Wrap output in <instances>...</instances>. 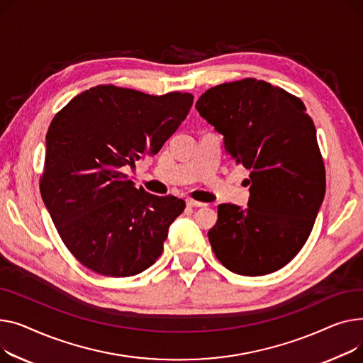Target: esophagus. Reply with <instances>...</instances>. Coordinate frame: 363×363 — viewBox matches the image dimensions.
Listing matches in <instances>:
<instances>
[{"label": "esophagus", "mask_w": 363, "mask_h": 363, "mask_svg": "<svg viewBox=\"0 0 363 363\" xmlns=\"http://www.w3.org/2000/svg\"><path fill=\"white\" fill-rule=\"evenodd\" d=\"M187 206H190V208H202V206H205V203H202V202H198V201H194V199H187Z\"/></svg>", "instance_id": "obj_1"}]
</instances>
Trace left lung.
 <instances>
[{
  "mask_svg": "<svg viewBox=\"0 0 363 363\" xmlns=\"http://www.w3.org/2000/svg\"><path fill=\"white\" fill-rule=\"evenodd\" d=\"M196 110L249 174V202L221 203L208 231L218 261L247 277L287 265L306 243L325 195V169L303 102L257 79L208 89Z\"/></svg>",
  "mask_w": 363,
  "mask_h": 363,
  "instance_id": "left-lung-1",
  "label": "left lung"
}]
</instances>
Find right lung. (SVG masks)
<instances>
[{
  "label": "right lung",
  "instance_id": "1",
  "mask_svg": "<svg viewBox=\"0 0 363 363\" xmlns=\"http://www.w3.org/2000/svg\"><path fill=\"white\" fill-rule=\"evenodd\" d=\"M194 96H161L99 84L55 114L47 133L40 195L61 240L84 267L130 277L151 267L186 203L151 195L123 173L155 155Z\"/></svg>",
  "mask_w": 363,
  "mask_h": 363
}]
</instances>
